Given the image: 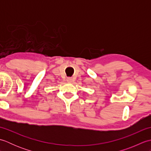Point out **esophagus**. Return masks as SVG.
Wrapping results in <instances>:
<instances>
[{"label":"esophagus","instance_id":"obj_1","mask_svg":"<svg viewBox=\"0 0 151 151\" xmlns=\"http://www.w3.org/2000/svg\"><path fill=\"white\" fill-rule=\"evenodd\" d=\"M67 81L68 82H71L73 81H72V78H67Z\"/></svg>","mask_w":151,"mask_h":151}]
</instances>
